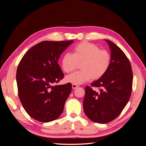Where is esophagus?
Wrapping results in <instances>:
<instances>
[{
    "mask_svg": "<svg viewBox=\"0 0 146 146\" xmlns=\"http://www.w3.org/2000/svg\"><path fill=\"white\" fill-rule=\"evenodd\" d=\"M78 87V85H74V84H72V88H73V89H76V88H77Z\"/></svg>",
    "mask_w": 146,
    "mask_h": 146,
    "instance_id": "34e87169",
    "label": "esophagus"
}]
</instances>
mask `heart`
<instances>
[{
    "mask_svg": "<svg viewBox=\"0 0 146 146\" xmlns=\"http://www.w3.org/2000/svg\"><path fill=\"white\" fill-rule=\"evenodd\" d=\"M111 61V55L107 50H100L94 44L83 42L74 47L72 54L65 53L61 63L66 73L72 72L81 63L82 70L66 77L67 82L78 85L92 78L96 80L103 77L109 69Z\"/></svg>",
    "mask_w": 146,
    "mask_h": 146,
    "instance_id": "1",
    "label": "heart"
}]
</instances>
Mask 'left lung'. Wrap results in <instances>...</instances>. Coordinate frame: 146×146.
Masks as SVG:
<instances>
[{"instance_id":"8db88e82","label":"left lung","mask_w":146,"mask_h":146,"mask_svg":"<svg viewBox=\"0 0 146 146\" xmlns=\"http://www.w3.org/2000/svg\"><path fill=\"white\" fill-rule=\"evenodd\" d=\"M105 41L111 52V64L103 77L91 83L99 91L86 86L83 100L86 116L99 123L111 122L121 114L130 99L133 83L131 64L125 54L111 41Z\"/></svg>"}]
</instances>
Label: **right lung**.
Wrapping results in <instances>:
<instances>
[{
    "mask_svg": "<svg viewBox=\"0 0 146 146\" xmlns=\"http://www.w3.org/2000/svg\"><path fill=\"white\" fill-rule=\"evenodd\" d=\"M74 41H44L31 47L16 72L19 98L25 111L42 122L55 120L62 113L71 83L53 86L63 79L58 61Z\"/></svg>",
    "mask_w": 146,
    "mask_h": 146,
    "instance_id": "1",
    "label": "right lung"
}]
</instances>
